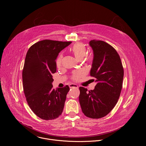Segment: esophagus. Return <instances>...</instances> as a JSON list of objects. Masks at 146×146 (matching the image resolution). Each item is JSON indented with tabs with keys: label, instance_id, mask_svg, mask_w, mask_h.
<instances>
[{
	"label": "esophagus",
	"instance_id": "esophagus-1",
	"mask_svg": "<svg viewBox=\"0 0 146 146\" xmlns=\"http://www.w3.org/2000/svg\"><path fill=\"white\" fill-rule=\"evenodd\" d=\"M69 87H70V88H78V86L77 85H76V84H69Z\"/></svg>",
	"mask_w": 146,
	"mask_h": 146
}]
</instances>
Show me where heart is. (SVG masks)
I'll list each match as a JSON object with an SVG mask.
<instances>
[{
    "instance_id": "heart-1",
    "label": "heart",
    "mask_w": 146,
    "mask_h": 146,
    "mask_svg": "<svg viewBox=\"0 0 146 146\" xmlns=\"http://www.w3.org/2000/svg\"><path fill=\"white\" fill-rule=\"evenodd\" d=\"M70 52L75 56L77 60H81L83 58H85V60L87 62H91L92 60V55H86L87 53V48L86 46L81 43L78 42L74 44L70 48ZM62 61V55H59L57 58L56 64L58 67L61 65ZM81 76V73L80 71H75L73 72L72 75V79L74 80H77Z\"/></svg>"
}]
</instances>
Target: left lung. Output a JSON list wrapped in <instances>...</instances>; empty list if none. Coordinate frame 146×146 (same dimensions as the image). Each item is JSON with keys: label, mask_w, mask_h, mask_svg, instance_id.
Returning <instances> with one entry per match:
<instances>
[{"label": "left lung", "mask_w": 146, "mask_h": 146, "mask_svg": "<svg viewBox=\"0 0 146 146\" xmlns=\"http://www.w3.org/2000/svg\"><path fill=\"white\" fill-rule=\"evenodd\" d=\"M90 45L94 52L90 75L97 82L94 90L79 88V102L82 113L96 119L108 115L117 104L122 87L123 69L117 51L102 40H93Z\"/></svg>", "instance_id": "left-lung-1"}]
</instances>
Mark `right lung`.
<instances>
[{
	"mask_svg": "<svg viewBox=\"0 0 146 146\" xmlns=\"http://www.w3.org/2000/svg\"><path fill=\"white\" fill-rule=\"evenodd\" d=\"M72 42L44 40L28 50L23 70V88L29 106L39 118H57L63 111L68 86L54 90L52 74L56 72L59 53Z\"/></svg>",
	"mask_w": 146,
	"mask_h": 146,
	"instance_id": "1",
	"label": "right lung"
}]
</instances>
